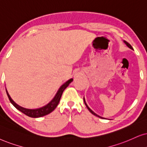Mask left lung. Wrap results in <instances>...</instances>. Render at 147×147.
<instances>
[{"mask_svg": "<svg viewBox=\"0 0 147 147\" xmlns=\"http://www.w3.org/2000/svg\"><path fill=\"white\" fill-rule=\"evenodd\" d=\"M123 42H124V43H125L126 45L129 48V49H132L133 50V47H131V45L129 44V43H128V42H127V41H125V40H123ZM83 100H84V103H85V106H86V107L87 108V109H88L89 111H90V112L91 113H92L93 115H95V116H96V117H100V118H102V119H105V118H104V117H100V116H99V115H98L97 114H96V113H95L94 112V111H93L92 109H90V107H88V106H87V103H86V102H85V98H83Z\"/></svg>", "mask_w": 147, "mask_h": 147, "instance_id": "left-lung-1", "label": "left lung"}]
</instances>
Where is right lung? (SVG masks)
Segmentation results:
<instances>
[{
    "label": "right lung",
    "instance_id": "obj_1",
    "mask_svg": "<svg viewBox=\"0 0 147 147\" xmlns=\"http://www.w3.org/2000/svg\"><path fill=\"white\" fill-rule=\"evenodd\" d=\"M72 81H73V79H70L69 80H68L66 82H65L64 84L61 85L53 99H52L51 101L47 104V105H45L44 107L38 108V109H26V108H24L22 107H20V105H18V104H16L13 100H12V98H11L10 96H9L7 89H6V92H7V96H8L9 99L10 100L11 103L12 105H13L17 109H18V110L21 111L22 113H23L24 114L27 115V116L30 117L38 118V117H43L45 115L49 114L50 113H51L52 111L54 110L55 108L57 107V105L59 104V102H60L61 96L62 95L63 92H64L65 89L69 85L70 83H71Z\"/></svg>",
    "mask_w": 147,
    "mask_h": 147
}]
</instances>
